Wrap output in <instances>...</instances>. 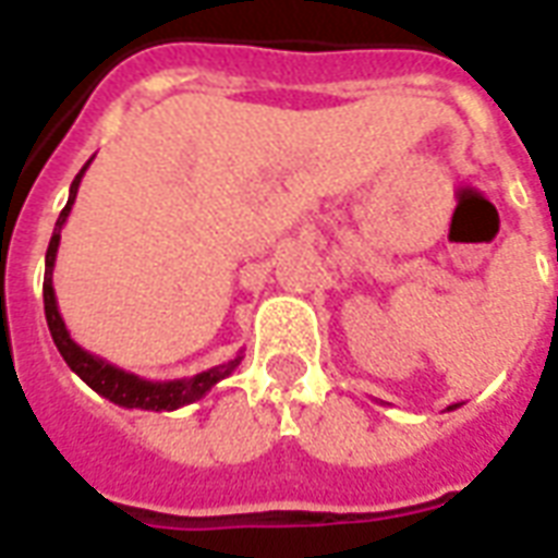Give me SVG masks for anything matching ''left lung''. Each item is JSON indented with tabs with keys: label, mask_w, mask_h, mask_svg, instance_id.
I'll return each mask as SVG.
<instances>
[{
	"label": "left lung",
	"mask_w": 558,
	"mask_h": 558,
	"mask_svg": "<svg viewBox=\"0 0 558 558\" xmlns=\"http://www.w3.org/2000/svg\"><path fill=\"white\" fill-rule=\"evenodd\" d=\"M456 408H458V405H449V411H456Z\"/></svg>",
	"instance_id": "obj_1"
}]
</instances>
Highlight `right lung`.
Wrapping results in <instances>:
<instances>
[{
    "mask_svg": "<svg viewBox=\"0 0 558 558\" xmlns=\"http://www.w3.org/2000/svg\"><path fill=\"white\" fill-rule=\"evenodd\" d=\"M90 159L85 162L76 180L70 183V197L68 206L61 209L59 221H56V230H52V239H49L47 247V271H44V311H47V325L49 333H52V342L59 345L61 357L68 361V366L73 373L80 375L82 381L88 384L90 390H97L102 399H109L114 405L121 408H142V411H177V408L192 405L197 399H204L218 381H225L227 375H233L239 363L245 354L239 352L236 357L218 363L206 373L189 375V378H174V381H147L142 375L126 373L121 366H114L100 354H90L88 349H82L80 342L73 340L68 331V325L61 319L59 301H56V290H52V268H56V257H59V242L61 230L68 225L70 209H73V201H76V192H80V183L85 171H88Z\"/></svg>",
    "mask_w": 558,
    "mask_h": 558,
    "instance_id": "1",
    "label": "right lung"
}]
</instances>
